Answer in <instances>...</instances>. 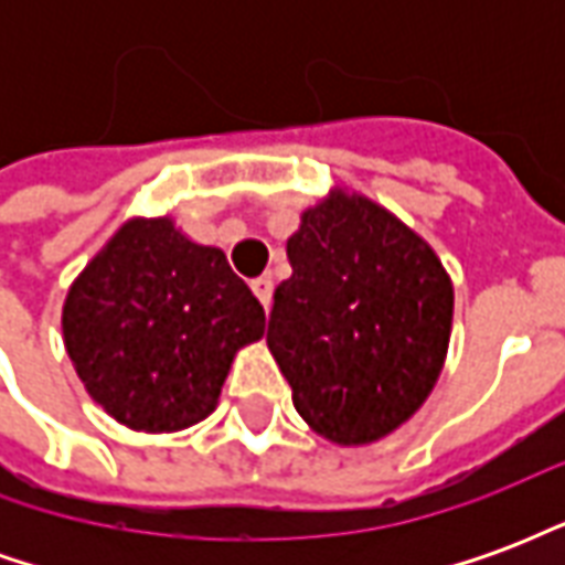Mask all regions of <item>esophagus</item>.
<instances>
[{"label": "esophagus", "instance_id": "esophagus-1", "mask_svg": "<svg viewBox=\"0 0 565 565\" xmlns=\"http://www.w3.org/2000/svg\"><path fill=\"white\" fill-rule=\"evenodd\" d=\"M250 290L257 294V299H259V302H263V308L269 311L271 290H275V284H271L269 275H259V278H254V281H250Z\"/></svg>", "mask_w": 565, "mask_h": 565}]
</instances>
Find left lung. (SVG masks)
I'll use <instances>...</instances> for the list:
<instances>
[{
    "label": "left lung",
    "instance_id": "8db88e82",
    "mask_svg": "<svg viewBox=\"0 0 565 565\" xmlns=\"http://www.w3.org/2000/svg\"><path fill=\"white\" fill-rule=\"evenodd\" d=\"M269 344L296 412L335 445L391 436L445 366L454 287L436 250L379 202L332 190L287 238Z\"/></svg>",
    "mask_w": 565,
    "mask_h": 565
}]
</instances>
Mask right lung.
<instances>
[{
    "label": "right lung",
    "mask_w": 565,
    "mask_h": 565,
    "mask_svg": "<svg viewBox=\"0 0 565 565\" xmlns=\"http://www.w3.org/2000/svg\"><path fill=\"white\" fill-rule=\"evenodd\" d=\"M263 330V306L226 254L190 242L169 217L124 223L63 306V342L87 393L141 433L205 420L235 351Z\"/></svg>",
    "instance_id": "1"
}]
</instances>
